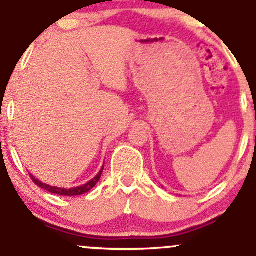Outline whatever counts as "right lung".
I'll list each match as a JSON object with an SVG mask.
<instances>
[{"label": "right lung", "mask_w": 256, "mask_h": 256, "mask_svg": "<svg viewBox=\"0 0 256 256\" xmlns=\"http://www.w3.org/2000/svg\"><path fill=\"white\" fill-rule=\"evenodd\" d=\"M102 170H104V166L102 167V170H100V172L96 174V176L92 178V180H89V182L85 183V184L79 186V187L68 188V190H66V188L53 187V186H49V184H47V183L40 182V180H37V178H36V177H33L32 174H30V178H32L33 182H34L38 186V187L43 188V190H48V192H50V193H54V194H59V196H80V194H84V193L89 192V190H92V188L94 187L95 184H96L98 180H99L100 177H102Z\"/></svg>", "instance_id": "1"}]
</instances>
